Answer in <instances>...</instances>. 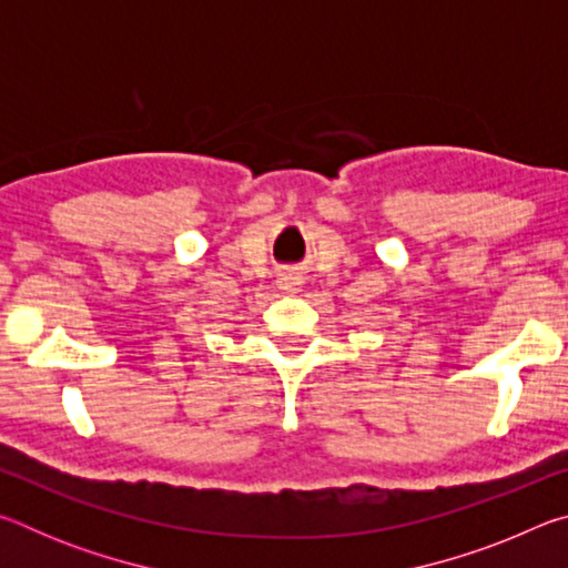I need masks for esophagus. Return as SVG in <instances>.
Returning a JSON list of instances; mask_svg holds the SVG:
<instances>
[{
	"instance_id": "34e87169",
	"label": "esophagus",
	"mask_w": 568,
	"mask_h": 568,
	"mask_svg": "<svg viewBox=\"0 0 568 568\" xmlns=\"http://www.w3.org/2000/svg\"><path fill=\"white\" fill-rule=\"evenodd\" d=\"M283 285V291H287V293H293V291H297V283H295V277H283V281H281Z\"/></svg>"
}]
</instances>
